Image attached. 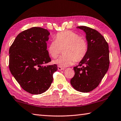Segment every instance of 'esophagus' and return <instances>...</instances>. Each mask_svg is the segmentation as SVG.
I'll return each mask as SVG.
<instances>
[{
    "label": "esophagus",
    "mask_w": 121,
    "mask_h": 121,
    "mask_svg": "<svg viewBox=\"0 0 121 121\" xmlns=\"http://www.w3.org/2000/svg\"><path fill=\"white\" fill-rule=\"evenodd\" d=\"M58 69L59 70H64V69H65L64 68H62V67H61L60 66H58Z\"/></svg>",
    "instance_id": "obj_1"
}]
</instances>
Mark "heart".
Wrapping results in <instances>:
<instances>
[{
  "label": "heart",
  "mask_w": 121,
  "mask_h": 121,
  "mask_svg": "<svg viewBox=\"0 0 121 121\" xmlns=\"http://www.w3.org/2000/svg\"><path fill=\"white\" fill-rule=\"evenodd\" d=\"M63 48L65 55L53 61V63L61 67H66L73 65L75 61L78 62L84 58L87 52L88 43L79 35L65 30L56 35L55 40L48 44V52L51 57L55 59Z\"/></svg>",
  "instance_id": "heart-1"
}]
</instances>
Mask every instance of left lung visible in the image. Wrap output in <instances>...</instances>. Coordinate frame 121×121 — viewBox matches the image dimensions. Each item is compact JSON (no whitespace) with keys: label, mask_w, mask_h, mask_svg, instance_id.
<instances>
[{"label":"left lung","mask_w":121,"mask_h":121,"mask_svg":"<svg viewBox=\"0 0 121 121\" xmlns=\"http://www.w3.org/2000/svg\"><path fill=\"white\" fill-rule=\"evenodd\" d=\"M86 34L88 50L79 65L73 67L75 75L71 79L72 86L81 92H89L97 87L109 68V51L103 36L86 26H77Z\"/></svg>","instance_id":"left-lung-1"}]
</instances>
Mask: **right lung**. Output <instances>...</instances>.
I'll return each instance as SVG.
<instances>
[{
    "mask_svg": "<svg viewBox=\"0 0 121 121\" xmlns=\"http://www.w3.org/2000/svg\"><path fill=\"white\" fill-rule=\"evenodd\" d=\"M50 32L32 27L16 36L9 48V68L12 75L26 91L40 95L50 87L57 65L43 66L51 62L47 50Z\"/></svg>",
    "mask_w": 121,
    "mask_h": 121,
    "instance_id": "obj_1",
    "label": "right lung"
}]
</instances>
